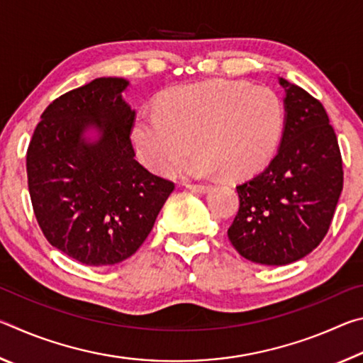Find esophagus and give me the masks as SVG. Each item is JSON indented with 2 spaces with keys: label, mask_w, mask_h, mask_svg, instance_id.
Masks as SVG:
<instances>
[{
  "label": "esophagus",
  "mask_w": 363,
  "mask_h": 363,
  "mask_svg": "<svg viewBox=\"0 0 363 363\" xmlns=\"http://www.w3.org/2000/svg\"><path fill=\"white\" fill-rule=\"evenodd\" d=\"M187 189L196 194H206L211 187L206 186V184H187Z\"/></svg>",
  "instance_id": "esophagus-1"
}]
</instances>
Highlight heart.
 Here are the masks:
<instances>
[{
  "instance_id": "1",
  "label": "heart",
  "mask_w": 363,
  "mask_h": 363,
  "mask_svg": "<svg viewBox=\"0 0 363 363\" xmlns=\"http://www.w3.org/2000/svg\"><path fill=\"white\" fill-rule=\"evenodd\" d=\"M284 120L280 97L270 88L211 79L168 91L158 112L139 113L131 134L140 160L155 173H171L194 144L195 153L182 164L187 176L225 171L238 179L272 157Z\"/></svg>"
}]
</instances>
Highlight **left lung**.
<instances>
[{"mask_svg": "<svg viewBox=\"0 0 363 363\" xmlns=\"http://www.w3.org/2000/svg\"><path fill=\"white\" fill-rule=\"evenodd\" d=\"M285 125L275 157L237 186L240 206L227 230L245 259L285 266L315 250L342 190V160L328 115L307 91L279 78Z\"/></svg>", "mask_w": 363, "mask_h": 363, "instance_id": "obj_1", "label": "left lung"}]
</instances>
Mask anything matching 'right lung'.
<instances>
[{
	"label": "right lung",
	"instance_id": "obj_1",
	"mask_svg": "<svg viewBox=\"0 0 363 363\" xmlns=\"http://www.w3.org/2000/svg\"><path fill=\"white\" fill-rule=\"evenodd\" d=\"M130 82L96 78L51 102L27 150L28 192L48 242L86 266L133 256L174 184L136 160ZM89 130L98 136L86 137Z\"/></svg>",
	"mask_w": 363,
	"mask_h": 363
}]
</instances>
